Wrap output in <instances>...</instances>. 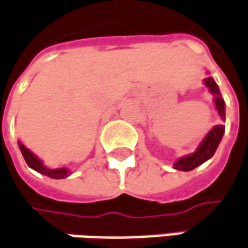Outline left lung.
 Returning a JSON list of instances; mask_svg holds the SVG:
<instances>
[{"label": "left lung", "instance_id": "1", "mask_svg": "<svg viewBox=\"0 0 248 248\" xmlns=\"http://www.w3.org/2000/svg\"><path fill=\"white\" fill-rule=\"evenodd\" d=\"M202 81L208 87L211 94L214 95V103H215V107H217V111H218L222 119L225 121V101H223L221 93H219L218 84L215 83V80L212 78H205ZM223 133H225V126L223 124L214 126L208 132V135L204 137V140L200 143L197 150L193 154H188V155L179 158L178 161L173 164V168L178 169V170L187 172V170H191V169L197 168L201 164H204L205 161H208L215 154L218 145L221 143Z\"/></svg>", "mask_w": 248, "mask_h": 248}]
</instances>
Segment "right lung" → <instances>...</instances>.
Returning a JSON list of instances; mask_svg holds the SVG:
<instances>
[{
    "label": "right lung",
    "instance_id": "add662e5",
    "mask_svg": "<svg viewBox=\"0 0 248 248\" xmlns=\"http://www.w3.org/2000/svg\"><path fill=\"white\" fill-rule=\"evenodd\" d=\"M19 148H20V153H22V155H23V158H25V161H26L27 165L31 168V169H34V170L38 172V173L46 175V176H49V178H52V179H63V178H68V176L70 175V170L69 169H66V168L49 169V168L46 167V165L43 164V161H41V159H38L37 156L34 155L29 148H26V147L22 144L20 141H19Z\"/></svg>",
    "mask_w": 248,
    "mask_h": 248
}]
</instances>
